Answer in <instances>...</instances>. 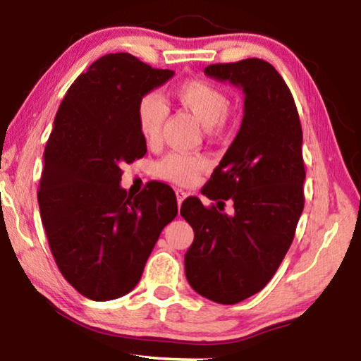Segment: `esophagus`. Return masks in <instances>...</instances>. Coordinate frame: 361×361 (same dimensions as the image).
Returning <instances> with one entry per match:
<instances>
[{"label": "esophagus", "instance_id": "34e87169", "mask_svg": "<svg viewBox=\"0 0 361 361\" xmlns=\"http://www.w3.org/2000/svg\"><path fill=\"white\" fill-rule=\"evenodd\" d=\"M185 199H186V192L181 191V189H178V191H176V202H178V207H181L183 200H185Z\"/></svg>", "mask_w": 361, "mask_h": 361}]
</instances>
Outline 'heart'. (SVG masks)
I'll use <instances>...</instances> for the list:
<instances>
[{
    "instance_id": "heart-1",
    "label": "heart",
    "mask_w": 361,
    "mask_h": 361,
    "mask_svg": "<svg viewBox=\"0 0 361 361\" xmlns=\"http://www.w3.org/2000/svg\"><path fill=\"white\" fill-rule=\"evenodd\" d=\"M173 99L197 119L207 133L221 130L231 106L229 95L221 87L204 79H189L172 89ZM169 116L167 103L157 94H146L137 105L138 129L145 142L156 145ZM207 167L205 157L199 154L170 152L156 164V173L164 180L189 185Z\"/></svg>"
}]
</instances>
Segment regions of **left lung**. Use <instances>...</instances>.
<instances>
[{
    "label": "left lung",
    "mask_w": 361,
    "mask_h": 361,
    "mask_svg": "<svg viewBox=\"0 0 361 361\" xmlns=\"http://www.w3.org/2000/svg\"><path fill=\"white\" fill-rule=\"evenodd\" d=\"M205 75L242 87L240 130L204 186L216 207L186 199L181 216L194 242L185 255L189 285L219 304L261 291L295 239L304 209L302 129L283 78L261 59L215 63ZM231 200L233 213H224Z\"/></svg>",
    "instance_id": "left-lung-1"
}]
</instances>
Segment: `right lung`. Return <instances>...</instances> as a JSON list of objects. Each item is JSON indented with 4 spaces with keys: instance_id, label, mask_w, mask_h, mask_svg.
<instances>
[{
    "instance_id": "obj_1",
    "label": "right lung",
    "mask_w": 361,
    "mask_h": 361,
    "mask_svg": "<svg viewBox=\"0 0 361 361\" xmlns=\"http://www.w3.org/2000/svg\"><path fill=\"white\" fill-rule=\"evenodd\" d=\"M173 75L132 54H108L76 78L54 121L38 189L41 221L59 271L92 301L135 288L178 213L169 185L151 181L137 195L119 185L122 166L146 154L138 102Z\"/></svg>"
}]
</instances>
